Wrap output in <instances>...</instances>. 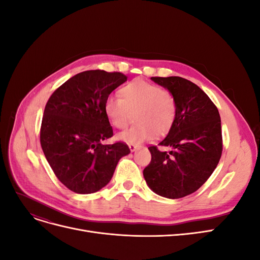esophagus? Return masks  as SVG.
Here are the masks:
<instances>
[{
    "instance_id": "obj_1",
    "label": "esophagus",
    "mask_w": 260,
    "mask_h": 260,
    "mask_svg": "<svg viewBox=\"0 0 260 260\" xmlns=\"http://www.w3.org/2000/svg\"><path fill=\"white\" fill-rule=\"evenodd\" d=\"M129 148H130L131 152H136L137 149L140 148V146H137V145H135V144H130V145H129Z\"/></svg>"
}]
</instances>
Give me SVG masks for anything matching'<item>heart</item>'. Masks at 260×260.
<instances>
[{"label": "heart", "instance_id": "heart-1", "mask_svg": "<svg viewBox=\"0 0 260 260\" xmlns=\"http://www.w3.org/2000/svg\"><path fill=\"white\" fill-rule=\"evenodd\" d=\"M120 99L109 96L104 112L115 128L124 129L135 114L136 124L117 136L124 143L138 145L155 136L166 135L176 119V99L159 85L138 79L119 90Z\"/></svg>", "mask_w": 260, "mask_h": 260}]
</instances>
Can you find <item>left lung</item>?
Listing matches in <instances>:
<instances>
[{
	"label": "left lung",
	"instance_id": "obj_1",
	"mask_svg": "<svg viewBox=\"0 0 260 260\" xmlns=\"http://www.w3.org/2000/svg\"><path fill=\"white\" fill-rule=\"evenodd\" d=\"M176 99L177 114L167 137L148 149L143 170L147 185L162 198L181 199L198 191L216 169L222 153L221 120L216 105L200 86L181 77H152Z\"/></svg>",
	"mask_w": 260,
	"mask_h": 260
}]
</instances>
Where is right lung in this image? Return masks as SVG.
<instances>
[{
    "label": "right lung",
    "instance_id": "1",
    "mask_svg": "<svg viewBox=\"0 0 260 260\" xmlns=\"http://www.w3.org/2000/svg\"><path fill=\"white\" fill-rule=\"evenodd\" d=\"M125 81L121 73L86 70L62 83L46 103L40 143L55 176L70 191H100L119 159L130 153L123 142L103 144L113 137L105 101Z\"/></svg>",
    "mask_w": 260,
    "mask_h": 260
}]
</instances>
